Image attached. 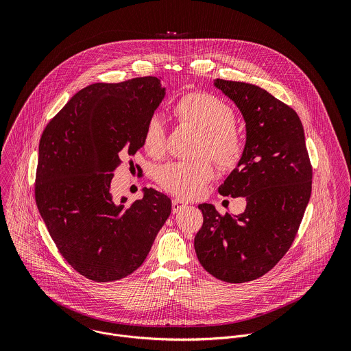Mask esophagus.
Returning a JSON list of instances; mask_svg holds the SVG:
<instances>
[{"instance_id":"esophagus-1","label":"esophagus","mask_w":351,"mask_h":351,"mask_svg":"<svg viewBox=\"0 0 351 351\" xmlns=\"http://www.w3.org/2000/svg\"><path fill=\"white\" fill-rule=\"evenodd\" d=\"M188 205V202H185L184 200H180V199H176L171 202V210L173 213H177L178 210H181L182 208H185Z\"/></svg>"}]
</instances>
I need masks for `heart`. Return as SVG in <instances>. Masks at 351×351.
Masks as SVG:
<instances>
[{"label":"heart","instance_id":"obj_1","mask_svg":"<svg viewBox=\"0 0 351 351\" xmlns=\"http://www.w3.org/2000/svg\"><path fill=\"white\" fill-rule=\"evenodd\" d=\"M181 123L202 131L197 154L209 155L221 169H234L242 159L245 142L234 125L232 108L215 95L192 92L182 96L174 106ZM143 146L152 156L166 151V127L160 116L152 114L143 132ZM213 169L209 160L170 162L158 170L160 186L182 199L199 197L205 185L212 180Z\"/></svg>","mask_w":351,"mask_h":351}]
</instances>
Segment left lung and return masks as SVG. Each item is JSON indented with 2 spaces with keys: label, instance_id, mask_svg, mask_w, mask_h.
Segmentation results:
<instances>
[{
  "label": "left lung",
  "instance_id": "obj_1",
  "mask_svg": "<svg viewBox=\"0 0 351 351\" xmlns=\"http://www.w3.org/2000/svg\"><path fill=\"white\" fill-rule=\"evenodd\" d=\"M246 121L241 162L219 193L245 197L238 216H221L200 204L204 221L195 238L201 266L213 277L239 284L259 278L285 255L300 227L312 189V167L298 113L265 89L215 80Z\"/></svg>",
  "mask_w": 351,
  "mask_h": 351
}]
</instances>
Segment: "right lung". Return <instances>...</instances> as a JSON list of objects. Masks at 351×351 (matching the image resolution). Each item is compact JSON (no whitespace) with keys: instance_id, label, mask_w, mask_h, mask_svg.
Masks as SVG:
<instances>
[{"instance_id":"1","label":"right lung","mask_w":351,"mask_h":351,"mask_svg":"<svg viewBox=\"0 0 351 351\" xmlns=\"http://www.w3.org/2000/svg\"><path fill=\"white\" fill-rule=\"evenodd\" d=\"M165 95L156 77L89 85L40 138L38 209L63 258L92 281L134 273L170 216L171 201L155 189H143L130 206L110 193L114 169L143 147L146 123Z\"/></svg>"}]
</instances>
